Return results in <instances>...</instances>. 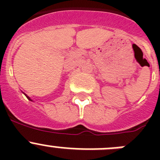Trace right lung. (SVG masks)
Segmentation results:
<instances>
[{"instance_id":"right-lung-1","label":"right lung","mask_w":160,"mask_h":160,"mask_svg":"<svg viewBox=\"0 0 160 160\" xmlns=\"http://www.w3.org/2000/svg\"><path fill=\"white\" fill-rule=\"evenodd\" d=\"M24 94H25V96H26V98H27L28 99H29V100H30V101H32V99H31L30 98H29V96H28V95H27V94H25V93H24Z\"/></svg>"}]
</instances>
